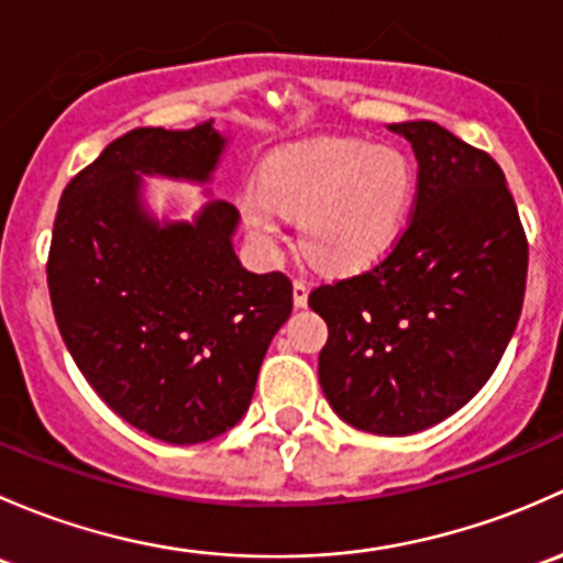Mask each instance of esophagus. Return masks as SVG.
Wrapping results in <instances>:
<instances>
[{"instance_id":"34e87169","label":"esophagus","mask_w":563,"mask_h":563,"mask_svg":"<svg viewBox=\"0 0 563 563\" xmlns=\"http://www.w3.org/2000/svg\"><path fill=\"white\" fill-rule=\"evenodd\" d=\"M292 300H295V306H300V309L309 303V284H306L303 279H292Z\"/></svg>"}]
</instances>
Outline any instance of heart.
<instances>
[{"mask_svg": "<svg viewBox=\"0 0 563 563\" xmlns=\"http://www.w3.org/2000/svg\"><path fill=\"white\" fill-rule=\"evenodd\" d=\"M411 200V165L396 148L355 141L298 143L271 154L263 187H246L241 211L260 241L282 239V213L300 217V239L328 271H355L387 252Z\"/></svg>", "mask_w": 563, "mask_h": 563, "instance_id": "obj_1", "label": "heart"}]
</instances>
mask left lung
Returning <instances> with one entry per match:
<instances>
[{
    "instance_id": "1",
    "label": "left lung",
    "mask_w": 563,
    "mask_h": 563,
    "mask_svg": "<svg viewBox=\"0 0 563 563\" xmlns=\"http://www.w3.org/2000/svg\"><path fill=\"white\" fill-rule=\"evenodd\" d=\"M417 189L385 257L311 289L328 322L320 385L341 420L407 437L457 411L518 324L529 241L498 162L433 121H404Z\"/></svg>"
}]
</instances>
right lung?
Masks as SVG:
<instances>
[{
  "instance_id": "obj_1",
  "label": "right lung",
  "mask_w": 563,
  "mask_h": 563,
  "mask_svg": "<svg viewBox=\"0 0 563 563\" xmlns=\"http://www.w3.org/2000/svg\"><path fill=\"white\" fill-rule=\"evenodd\" d=\"M222 146L213 121L121 135L62 192L45 265L75 366L115 415L170 444L241 420L292 311L282 271L252 274L235 257V206L167 228L141 211L137 173L206 181Z\"/></svg>"
}]
</instances>
